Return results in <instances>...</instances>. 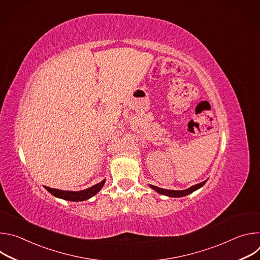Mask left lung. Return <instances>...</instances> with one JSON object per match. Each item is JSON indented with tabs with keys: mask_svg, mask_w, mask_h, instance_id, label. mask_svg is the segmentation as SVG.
I'll return each mask as SVG.
<instances>
[{
	"mask_svg": "<svg viewBox=\"0 0 260 260\" xmlns=\"http://www.w3.org/2000/svg\"><path fill=\"white\" fill-rule=\"evenodd\" d=\"M206 182H207V180L204 181V182H202V183H199V184H197V185H193V186H191L190 188L185 189V190H169V189L159 188V187H157V186H154V185H150V187L153 188L155 191H157V192L164 194V196H168V197H171V198H180V197L187 196V194H189V193L196 191L197 189L201 188L202 186H204Z\"/></svg>",
	"mask_w": 260,
	"mask_h": 260,
	"instance_id": "8db88e82",
	"label": "left lung"
}]
</instances>
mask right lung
I'll return each mask as SVG.
<instances>
[{"mask_svg": "<svg viewBox=\"0 0 260 260\" xmlns=\"http://www.w3.org/2000/svg\"><path fill=\"white\" fill-rule=\"evenodd\" d=\"M104 184H105V180L93 185L92 187L85 189V190H81V191H64V190L50 188L47 186H44V187L47 191H49L52 196H54L56 198H59V199L66 200V201H71V202H81V201L88 200L89 198L96 194L102 189Z\"/></svg>", "mask_w": 260, "mask_h": 260, "instance_id": "add662e5", "label": "right lung"}]
</instances>
